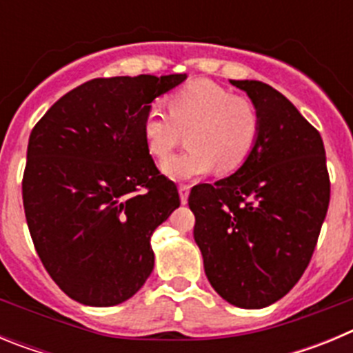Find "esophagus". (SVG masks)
Segmentation results:
<instances>
[{
	"mask_svg": "<svg viewBox=\"0 0 353 353\" xmlns=\"http://www.w3.org/2000/svg\"><path fill=\"white\" fill-rule=\"evenodd\" d=\"M189 189H191V187L185 185V183H182V185L179 187L180 201H182V205H185V203H187V198H189Z\"/></svg>",
	"mask_w": 353,
	"mask_h": 353,
	"instance_id": "34e87169",
	"label": "esophagus"
}]
</instances>
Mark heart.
<instances>
[{"instance_id": "b5f03b06", "label": "heart", "mask_w": 353, "mask_h": 353, "mask_svg": "<svg viewBox=\"0 0 353 353\" xmlns=\"http://www.w3.org/2000/svg\"><path fill=\"white\" fill-rule=\"evenodd\" d=\"M168 114L150 109L141 121L148 154L166 159L187 132L189 150L168 159L162 171L173 180H191L212 168L230 173L249 157L260 132V114L249 99L207 79H198L166 99Z\"/></svg>"}]
</instances>
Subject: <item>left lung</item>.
Instances as JSON below:
<instances>
[{"instance_id":"8db88e82","label":"left lung","mask_w":353,"mask_h":353,"mask_svg":"<svg viewBox=\"0 0 353 353\" xmlns=\"http://www.w3.org/2000/svg\"><path fill=\"white\" fill-rule=\"evenodd\" d=\"M260 114L244 164L191 189L194 240L212 288L260 310L295 286L313 256L330 199L322 136L283 93L261 81H230Z\"/></svg>"}]
</instances>
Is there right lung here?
<instances>
[{"label": "right lung", "instance_id": "add662e5", "mask_svg": "<svg viewBox=\"0 0 353 353\" xmlns=\"http://www.w3.org/2000/svg\"><path fill=\"white\" fill-rule=\"evenodd\" d=\"M185 77L92 79L31 130L23 176L28 228L52 281L81 304H121L154 270L150 239L180 198L148 154L141 121Z\"/></svg>", "mask_w": 353, "mask_h": 353}]
</instances>
